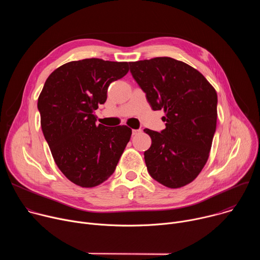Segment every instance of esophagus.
<instances>
[{"label": "esophagus", "mask_w": 260, "mask_h": 260, "mask_svg": "<svg viewBox=\"0 0 260 260\" xmlns=\"http://www.w3.org/2000/svg\"><path fill=\"white\" fill-rule=\"evenodd\" d=\"M141 132H142L141 129H133V132H132V133H133V135L135 136V135H138V134H139V133H141Z\"/></svg>", "instance_id": "1"}]
</instances>
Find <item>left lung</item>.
I'll use <instances>...</instances> for the list:
<instances>
[{"label": "left lung", "instance_id": "1", "mask_svg": "<svg viewBox=\"0 0 260 260\" xmlns=\"http://www.w3.org/2000/svg\"><path fill=\"white\" fill-rule=\"evenodd\" d=\"M131 73L152 110H164L166 128L145 129L149 175L169 188L192 182L205 167L217 123V93L202 74L172 57L129 62Z\"/></svg>", "mask_w": 260, "mask_h": 260}]
</instances>
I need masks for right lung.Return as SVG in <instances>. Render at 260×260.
<instances>
[{"instance_id": "obj_1", "label": "right lung", "mask_w": 260, "mask_h": 260, "mask_svg": "<svg viewBox=\"0 0 260 260\" xmlns=\"http://www.w3.org/2000/svg\"><path fill=\"white\" fill-rule=\"evenodd\" d=\"M128 72V62L85 58L67 62L47 78L38 99L41 127L61 173L81 187H94L116 169L128 143L126 125L95 124L94 110L109 85Z\"/></svg>"}]
</instances>
